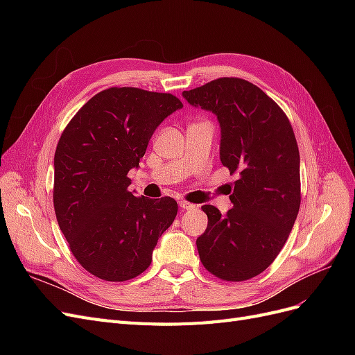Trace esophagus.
I'll return each mask as SVG.
<instances>
[{
  "mask_svg": "<svg viewBox=\"0 0 355 355\" xmlns=\"http://www.w3.org/2000/svg\"><path fill=\"white\" fill-rule=\"evenodd\" d=\"M179 207L184 209V210H194L196 209V204H191V202H187L184 200L179 201Z\"/></svg>",
  "mask_w": 355,
  "mask_h": 355,
  "instance_id": "1",
  "label": "esophagus"
}]
</instances>
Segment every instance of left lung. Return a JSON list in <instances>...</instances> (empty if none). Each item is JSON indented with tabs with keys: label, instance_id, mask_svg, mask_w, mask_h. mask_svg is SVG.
Wrapping results in <instances>:
<instances>
[{
	"label": "left lung",
	"instance_id": "1",
	"mask_svg": "<svg viewBox=\"0 0 355 355\" xmlns=\"http://www.w3.org/2000/svg\"><path fill=\"white\" fill-rule=\"evenodd\" d=\"M182 96L216 115L220 161L239 176L231 210L201 207L209 222L197 239L200 261L220 280H249L274 262L299 211L300 159L292 124L271 98L241 78L213 80Z\"/></svg>",
	"mask_w": 355,
	"mask_h": 355
}]
</instances>
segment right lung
<instances>
[{"instance_id": "add662e5", "label": "right lung", "mask_w": 355, "mask_h": 355, "mask_svg": "<svg viewBox=\"0 0 355 355\" xmlns=\"http://www.w3.org/2000/svg\"><path fill=\"white\" fill-rule=\"evenodd\" d=\"M182 102L170 93L106 89L63 130L55 154L53 202L60 231L85 271L125 282L151 265L158 239L178 213L171 197L128 191L155 128Z\"/></svg>"}]
</instances>
